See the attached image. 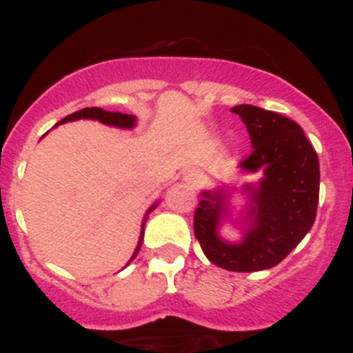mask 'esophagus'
I'll return each instance as SVG.
<instances>
[{"label":"esophagus","instance_id":"34e87169","mask_svg":"<svg viewBox=\"0 0 353 353\" xmlns=\"http://www.w3.org/2000/svg\"><path fill=\"white\" fill-rule=\"evenodd\" d=\"M201 180H202V175L197 172V170H187V172L183 173V181L188 185V187L197 188L199 185H201Z\"/></svg>","mask_w":353,"mask_h":353}]
</instances>
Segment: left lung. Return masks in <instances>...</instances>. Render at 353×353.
Segmentation results:
<instances>
[{"instance_id": "left-lung-1", "label": "left lung", "mask_w": 353, "mask_h": 353, "mask_svg": "<svg viewBox=\"0 0 353 353\" xmlns=\"http://www.w3.org/2000/svg\"><path fill=\"white\" fill-rule=\"evenodd\" d=\"M250 135L252 152L240 168L263 172L257 185L247 183L249 226L242 242H226L218 228L226 216L228 195L221 188L202 192L194 214V233L209 261L239 273L280 264L312 228L319 201V159L294 120L252 104L232 108Z\"/></svg>"}]
</instances>
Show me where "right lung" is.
<instances>
[{"label": "right lung", "mask_w": 353, "mask_h": 353, "mask_svg": "<svg viewBox=\"0 0 353 353\" xmlns=\"http://www.w3.org/2000/svg\"><path fill=\"white\" fill-rule=\"evenodd\" d=\"M80 118H87V120H97V121H101V123L111 125V127H118V128H134L135 127V117H134V114L113 113V111H104V110H101V108H83V110L75 111V113L65 117L57 125L66 123V121L80 120ZM156 205H158V202H156L154 205H151V208H149V211L145 212V218H144V221H142V228H141V239H139L137 247H135V250H134V256H132V259L128 261V263H132V261L137 257L139 250H141L142 240H144V228H145V221H148V214L152 211V209H156Z\"/></svg>", "instance_id": "right-lung-1"}]
</instances>
